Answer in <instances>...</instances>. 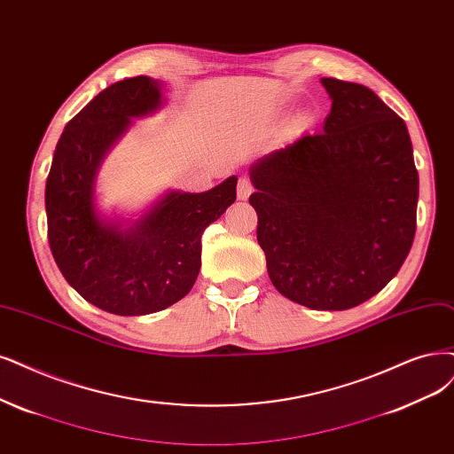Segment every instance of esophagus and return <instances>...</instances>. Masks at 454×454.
I'll use <instances>...</instances> for the list:
<instances>
[{
	"instance_id": "esophagus-1",
	"label": "esophagus",
	"mask_w": 454,
	"mask_h": 454,
	"mask_svg": "<svg viewBox=\"0 0 454 454\" xmlns=\"http://www.w3.org/2000/svg\"><path fill=\"white\" fill-rule=\"evenodd\" d=\"M253 183H250L248 177H239L238 181V198L247 200L250 194H253Z\"/></svg>"
}]
</instances>
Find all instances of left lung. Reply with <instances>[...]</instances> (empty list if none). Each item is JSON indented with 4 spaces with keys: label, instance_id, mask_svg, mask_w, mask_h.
Returning <instances> with one entry per match:
<instances>
[{
    "label": "left lung",
    "instance_id": "left-lung-1",
    "mask_svg": "<svg viewBox=\"0 0 454 454\" xmlns=\"http://www.w3.org/2000/svg\"><path fill=\"white\" fill-rule=\"evenodd\" d=\"M333 105L250 168L258 243L273 286L314 310H346L387 286L417 226L419 174L406 123L361 83L322 78Z\"/></svg>",
    "mask_w": 454,
    "mask_h": 454
}]
</instances>
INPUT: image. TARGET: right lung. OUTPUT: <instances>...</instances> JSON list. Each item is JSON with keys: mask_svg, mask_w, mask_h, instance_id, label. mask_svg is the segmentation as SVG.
Returning <instances> with one entry per match:
<instances>
[{"mask_svg": "<svg viewBox=\"0 0 454 454\" xmlns=\"http://www.w3.org/2000/svg\"><path fill=\"white\" fill-rule=\"evenodd\" d=\"M162 83L134 76L112 83L83 106L54 151L46 179L48 243L61 275L91 305L144 316L191 292L201 265V233L236 201L238 177L207 192H168L127 230L95 209V179L130 117L162 105Z\"/></svg>", "mask_w": 454, "mask_h": 454, "instance_id": "obj_1", "label": "right lung"}]
</instances>
